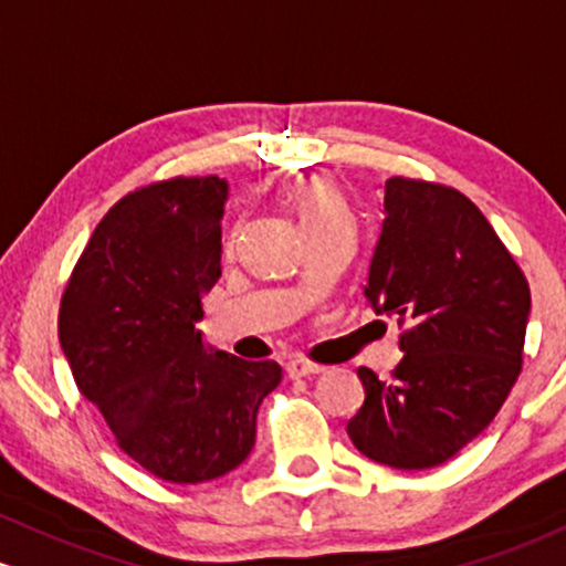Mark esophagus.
<instances>
[{
    "label": "esophagus",
    "mask_w": 566,
    "mask_h": 566,
    "mask_svg": "<svg viewBox=\"0 0 566 566\" xmlns=\"http://www.w3.org/2000/svg\"><path fill=\"white\" fill-rule=\"evenodd\" d=\"M285 374H289L291 379L315 377V374H323V366L310 364V360H304V358H294V360H289V364H285Z\"/></svg>",
    "instance_id": "obj_1"
}]
</instances>
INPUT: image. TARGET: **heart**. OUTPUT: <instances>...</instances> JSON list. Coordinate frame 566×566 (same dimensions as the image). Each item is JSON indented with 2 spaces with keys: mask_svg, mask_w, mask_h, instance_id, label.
<instances>
[{
  "mask_svg": "<svg viewBox=\"0 0 566 566\" xmlns=\"http://www.w3.org/2000/svg\"><path fill=\"white\" fill-rule=\"evenodd\" d=\"M291 202L300 216L304 232L315 230V227L326 224L336 213H347L345 202H342L336 189L326 179H304L291 189Z\"/></svg>",
  "mask_w": 566,
  "mask_h": 566,
  "instance_id": "1",
  "label": "heart"
}]
</instances>
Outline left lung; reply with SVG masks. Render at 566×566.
<instances>
[{
	"label": "left lung",
	"mask_w": 566,
	"mask_h": 566,
	"mask_svg": "<svg viewBox=\"0 0 566 566\" xmlns=\"http://www.w3.org/2000/svg\"><path fill=\"white\" fill-rule=\"evenodd\" d=\"M366 302L396 315L401 364L358 368L364 406L347 436L398 471L436 468L484 433L522 371L530 285L486 216L457 189L387 179Z\"/></svg>",
	"instance_id": "left-lung-1"
}]
</instances>
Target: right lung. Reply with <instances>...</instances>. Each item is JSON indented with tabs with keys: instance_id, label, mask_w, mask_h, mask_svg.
<instances>
[{
	"instance_id": "add662e5",
	"label": "right lung",
	"mask_w": 566,
	"mask_h": 566,
	"mask_svg": "<svg viewBox=\"0 0 566 566\" xmlns=\"http://www.w3.org/2000/svg\"><path fill=\"white\" fill-rule=\"evenodd\" d=\"M227 198L219 176L130 192L95 227L61 300V350L82 396L119 449L170 484L234 471L283 377L275 360L213 350L198 328L221 277Z\"/></svg>"
}]
</instances>
